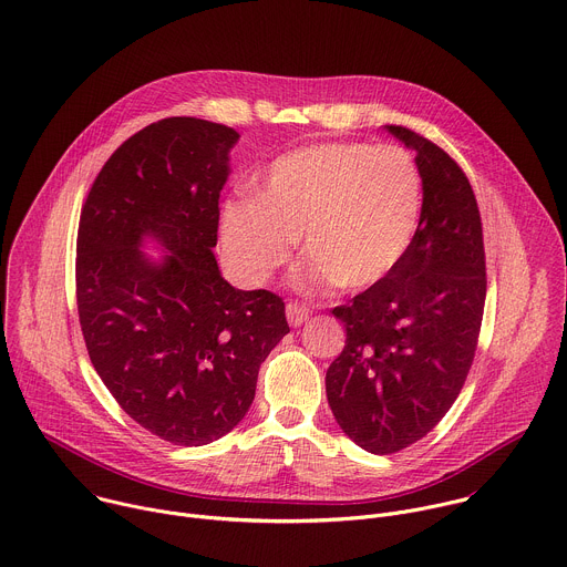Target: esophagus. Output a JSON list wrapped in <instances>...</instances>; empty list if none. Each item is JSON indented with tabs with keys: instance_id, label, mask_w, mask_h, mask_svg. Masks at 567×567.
<instances>
[{
	"instance_id": "esophagus-1",
	"label": "esophagus",
	"mask_w": 567,
	"mask_h": 567,
	"mask_svg": "<svg viewBox=\"0 0 567 567\" xmlns=\"http://www.w3.org/2000/svg\"><path fill=\"white\" fill-rule=\"evenodd\" d=\"M307 318H309V309H307L305 305H300V302H296V300H291V302L287 305V320H289L291 327H300Z\"/></svg>"
}]
</instances>
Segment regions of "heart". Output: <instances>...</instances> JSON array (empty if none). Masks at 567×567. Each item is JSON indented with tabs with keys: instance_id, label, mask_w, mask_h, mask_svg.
<instances>
[{
	"instance_id": "obj_1",
	"label": "heart",
	"mask_w": 567,
	"mask_h": 567,
	"mask_svg": "<svg viewBox=\"0 0 567 567\" xmlns=\"http://www.w3.org/2000/svg\"><path fill=\"white\" fill-rule=\"evenodd\" d=\"M423 205L425 179L405 146L307 144L265 168L260 196L225 203L220 243L238 276L262 282L302 236L307 282L364 291L408 258Z\"/></svg>"
}]
</instances>
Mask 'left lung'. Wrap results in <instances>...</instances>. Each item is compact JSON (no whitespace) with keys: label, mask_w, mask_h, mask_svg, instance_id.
Segmentation results:
<instances>
[{"label":"left lung","mask_w":567,"mask_h":567,"mask_svg":"<svg viewBox=\"0 0 567 567\" xmlns=\"http://www.w3.org/2000/svg\"><path fill=\"white\" fill-rule=\"evenodd\" d=\"M416 151L425 205L401 267L331 313L347 340L324 375L342 432L371 454H396L432 432L461 394L485 307L483 225L458 162L421 133L390 124Z\"/></svg>","instance_id":"1"}]
</instances>
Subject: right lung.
I'll return each instance as SVG.
<instances>
[{
  "mask_svg": "<svg viewBox=\"0 0 567 567\" xmlns=\"http://www.w3.org/2000/svg\"><path fill=\"white\" fill-rule=\"evenodd\" d=\"M240 135L166 117L122 142L82 205L75 296L89 358L117 405L173 445L231 432L258 369L289 333L280 296L234 289L218 269L220 192ZM153 235L162 264L136 245Z\"/></svg>",
  "mask_w": 567,
  "mask_h": 567,
  "instance_id": "add662e5",
  "label": "right lung"
}]
</instances>
